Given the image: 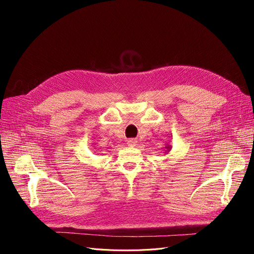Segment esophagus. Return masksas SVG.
I'll use <instances>...</instances> for the list:
<instances>
[{
  "label": "esophagus",
  "instance_id": "obj_1",
  "mask_svg": "<svg viewBox=\"0 0 254 254\" xmlns=\"http://www.w3.org/2000/svg\"><path fill=\"white\" fill-rule=\"evenodd\" d=\"M127 145L130 146V147H133V146L136 145V141L134 139H129L127 140Z\"/></svg>",
  "mask_w": 254,
  "mask_h": 254
}]
</instances>
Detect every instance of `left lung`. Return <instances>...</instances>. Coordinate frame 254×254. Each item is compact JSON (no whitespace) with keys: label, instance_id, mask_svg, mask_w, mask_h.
<instances>
[{"label":"left lung","instance_id":"obj_1","mask_svg":"<svg viewBox=\"0 0 254 254\" xmlns=\"http://www.w3.org/2000/svg\"><path fill=\"white\" fill-rule=\"evenodd\" d=\"M165 148H166L165 152H170V151H171V149H172V145H167Z\"/></svg>","mask_w":254,"mask_h":254}]
</instances>
